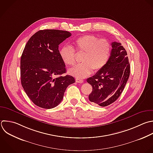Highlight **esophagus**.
Segmentation results:
<instances>
[{"instance_id":"34e87169","label":"esophagus","mask_w":153,"mask_h":153,"mask_svg":"<svg viewBox=\"0 0 153 153\" xmlns=\"http://www.w3.org/2000/svg\"><path fill=\"white\" fill-rule=\"evenodd\" d=\"M75 81H76V82H78V83H83V82H84V80L83 79H79V78H76V79H75Z\"/></svg>"}]
</instances>
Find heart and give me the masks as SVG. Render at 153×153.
Wrapping results in <instances>:
<instances>
[{"label":"heart","instance_id":"b5f03b06","mask_svg":"<svg viewBox=\"0 0 153 153\" xmlns=\"http://www.w3.org/2000/svg\"><path fill=\"white\" fill-rule=\"evenodd\" d=\"M72 46L79 53H84L82 63L79 64L69 70V73L76 78H85L90 75L93 71L96 72L102 69L107 64L111 54L110 43L104 39L86 35L72 42ZM60 56L66 66H73L76 62V53L70 45H64L60 50Z\"/></svg>","mask_w":153,"mask_h":153}]
</instances>
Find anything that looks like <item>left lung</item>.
I'll return each instance as SVG.
<instances>
[{"mask_svg":"<svg viewBox=\"0 0 153 153\" xmlns=\"http://www.w3.org/2000/svg\"><path fill=\"white\" fill-rule=\"evenodd\" d=\"M112 50L105 66L87 81L93 87L88 99L91 103L106 106L114 103L123 92L130 75L127 51L117 42L111 44Z\"/></svg>","mask_w":153,"mask_h":153,"instance_id":"obj_1","label":"left lung"}]
</instances>
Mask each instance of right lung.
I'll use <instances>...</instances> for the list:
<instances>
[{"mask_svg": "<svg viewBox=\"0 0 153 153\" xmlns=\"http://www.w3.org/2000/svg\"><path fill=\"white\" fill-rule=\"evenodd\" d=\"M67 31L46 29L35 33L27 42L21 57V82L26 93L36 106L45 109L57 106L65 91L75 82L66 72L59 45L71 36Z\"/></svg>", "mask_w": 153, "mask_h": 153, "instance_id": "obj_1", "label": "right lung"}]
</instances>
